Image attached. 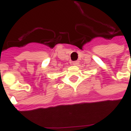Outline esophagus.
<instances>
[{"instance_id":"34e87169","label":"esophagus","mask_w":131,"mask_h":131,"mask_svg":"<svg viewBox=\"0 0 131 131\" xmlns=\"http://www.w3.org/2000/svg\"><path fill=\"white\" fill-rule=\"evenodd\" d=\"M79 64V61H74V62H72V64H73V65L77 66V65H78Z\"/></svg>"}]
</instances>
